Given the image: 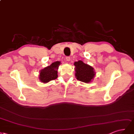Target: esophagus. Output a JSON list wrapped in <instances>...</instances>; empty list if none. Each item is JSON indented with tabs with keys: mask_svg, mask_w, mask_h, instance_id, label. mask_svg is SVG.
<instances>
[{
	"mask_svg": "<svg viewBox=\"0 0 134 134\" xmlns=\"http://www.w3.org/2000/svg\"><path fill=\"white\" fill-rule=\"evenodd\" d=\"M66 59L67 61H70V57H69V56H67V57H66Z\"/></svg>",
	"mask_w": 134,
	"mask_h": 134,
	"instance_id": "34e87169",
	"label": "esophagus"
}]
</instances>
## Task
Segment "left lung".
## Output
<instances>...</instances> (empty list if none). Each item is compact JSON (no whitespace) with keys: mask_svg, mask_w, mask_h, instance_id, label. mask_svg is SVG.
Segmentation results:
<instances>
[{"mask_svg":"<svg viewBox=\"0 0 134 134\" xmlns=\"http://www.w3.org/2000/svg\"><path fill=\"white\" fill-rule=\"evenodd\" d=\"M74 65L76 67L75 76L77 80L83 82L88 83L93 79L95 73L91 66L81 61L75 62Z\"/></svg>","mask_w":134,"mask_h":134,"instance_id":"obj_1","label":"left lung"}]
</instances>
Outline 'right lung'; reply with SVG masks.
Here are the masks:
<instances>
[{"instance_id": "1", "label": "right lung", "mask_w": 134, "mask_h": 134, "mask_svg": "<svg viewBox=\"0 0 134 134\" xmlns=\"http://www.w3.org/2000/svg\"><path fill=\"white\" fill-rule=\"evenodd\" d=\"M60 63L61 62L58 61L53 62L49 66L47 67L41 71L40 80L42 82L47 83L57 78V70Z\"/></svg>"}]
</instances>
